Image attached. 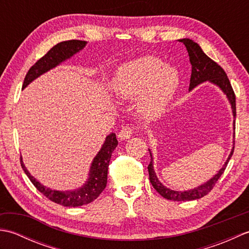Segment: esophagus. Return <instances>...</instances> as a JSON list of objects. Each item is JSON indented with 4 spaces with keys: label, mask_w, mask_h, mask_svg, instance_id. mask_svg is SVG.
Here are the masks:
<instances>
[{
    "label": "esophagus",
    "mask_w": 249,
    "mask_h": 249,
    "mask_svg": "<svg viewBox=\"0 0 249 249\" xmlns=\"http://www.w3.org/2000/svg\"><path fill=\"white\" fill-rule=\"evenodd\" d=\"M134 130H135V128L131 127V126H125V127H123V128H122V129L120 130L119 138L122 139V140L128 139L129 137H130L131 135H133Z\"/></svg>",
    "instance_id": "esophagus-1"
}]
</instances>
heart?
I'll list each match as a JSON object with an SVG mask.
<instances>
[{
  "label": "heart",
  "instance_id": "heart-1",
  "mask_svg": "<svg viewBox=\"0 0 249 249\" xmlns=\"http://www.w3.org/2000/svg\"><path fill=\"white\" fill-rule=\"evenodd\" d=\"M178 86V71L156 56L145 55L120 66L112 80L113 91L122 98L140 96L139 107L147 118L166 109Z\"/></svg>",
  "mask_w": 249,
  "mask_h": 249
}]
</instances>
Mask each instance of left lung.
I'll return each mask as SVG.
<instances>
[{"label": "left lung", "mask_w": 249, "mask_h": 249, "mask_svg": "<svg viewBox=\"0 0 249 249\" xmlns=\"http://www.w3.org/2000/svg\"><path fill=\"white\" fill-rule=\"evenodd\" d=\"M179 41L183 43L185 47H186V49L188 51L190 64L193 66L192 76H190V82H189V89H194L195 87H197L198 84L202 83L204 81L209 80L211 82H213L214 84L218 86L221 89H223L224 93L227 95V97H228L229 102L231 104L232 112H233V116L235 119V115H236L235 94H234L233 89L231 87L229 78L227 77L226 71L217 64V63L206 55L197 43H195V41L188 38L179 39ZM234 129H235V120H234ZM233 151H234V146L232 147V151L224 167L220 169L215 177H213L210 181L204 183L203 185H201V186L194 188L192 190H187V192H176V190H171L163 186V185L158 181V178L154 172V169H153V157L150 152L151 161H150V165L147 166V169H149L150 182L153 185V187L156 189V192L160 196H162L163 198H166L168 200L189 201V200L200 199L208 195L211 190L213 189V187L215 186V184L217 183L221 174L225 172V169L227 165H228L232 154H233Z\"/></svg>", "instance_id": "left-lung-1"}]
</instances>
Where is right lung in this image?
Here are the masks:
<instances>
[{"instance_id": "right-lung-1", "label": "right lung", "mask_w": 249, "mask_h": 249, "mask_svg": "<svg viewBox=\"0 0 249 249\" xmlns=\"http://www.w3.org/2000/svg\"><path fill=\"white\" fill-rule=\"evenodd\" d=\"M87 45V41L84 40H66L62 43L56 44L55 46L47 52V53L40 57L35 64L32 66L26 76L24 78L22 89H24L30 82L34 80L35 78L40 76L41 73L48 71L51 68L59 65L60 63L70 59L78 51H80L84 46ZM118 145V140H116L115 134H110L106 138L105 143L102 147V150L98 152L96 157L94 158L91 166V171H89V181L83 185L80 189L72 190V192H57V190H51L43 186L39 182L31 176L29 171L26 170L25 166L22 162V158L20 157V163L22 167L23 171L30 178V181L33 183L37 190L43 194L45 197L51 200L52 202L61 204L63 206H81L83 204L91 203L92 201L97 199L98 196L103 193V190L106 188L107 185V174H108V167L109 161L112 152Z\"/></svg>"}]
</instances>
